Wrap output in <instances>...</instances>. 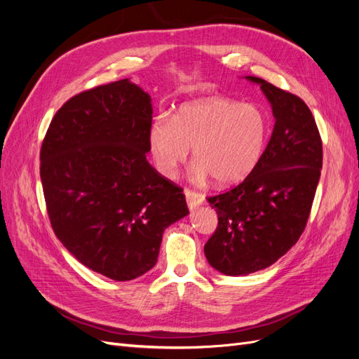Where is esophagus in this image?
Masks as SVG:
<instances>
[{"label":"esophagus","mask_w":359,"mask_h":359,"mask_svg":"<svg viewBox=\"0 0 359 359\" xmlns=\"http://www.w3.org/2000/svg\"><path fill=\"white\" fill-rule=\"evenodd\" d=\"M184 194H186V199H187V205L190 210H196L198 206H201L205 201V198L202 196L201 193H196V191H191V190H186L184 191Z\"/></svg>","instance_id":"1"}]
</instances>
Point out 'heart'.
I'll list each match as a JSON object with an SVG mask.
<instances>
[{
	"label": "heart",
	"instance_id": "1",
	"mask_svg": "<svg viewBox=\"0 0 359 359\" xmlns=\"http://www.w3.org/2000/svg\"><path fill=\"white\" fill-rule=\"evenodd\" d=\"M268 118L255 104L210 97L182 104L170 118L158 116L148 128V147L157 170L168 178L193 149V178L233 186L256 168L268 140Z\"/></svg>",
	"mask_w": 359,
	"mask_h": 359
}]
</instances>
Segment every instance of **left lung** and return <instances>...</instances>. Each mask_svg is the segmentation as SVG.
I'll return each mask as SVG.
<instances>
[{
	"label": "left lung",
	"mask_w": 359,
	"mask_h": 359,
	"mask_svg": "<svg viewBox=\"0 0 359 359\" xmlns=\"http://www.w3.org/2000/svg\"><path fill=\"white\" fill-rule=\"evenodd\" d=\"M273 107V135L252 173L232 190L208 198L219 226L205 244L208 264L226 276L265 269L306 229L322 169V140L299 97L255 76Z\"/></svg>",
	"instance_id": "obj_1"
}]
</instances>
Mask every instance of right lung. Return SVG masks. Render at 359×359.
Instances as JSON below:
<instances>
[{
	"mask_svg": "<svg viewBox=\"0 0 359 359\" xmlns=\"http://www.w3.org/2000/svg\"><path fill=\"white\" fill-rule=\"evenodd\" d=\"M151 97L121 79L64 103L40 151L52 229L82 265L137 278L157 262L163 232L189 214L186 196L147 160Z\"/></svg>",
	"mask_w": 359,
	"mask_h": 359,
	"instance_id": "obj_1",
	"label": "right lung"
}]
</instances>
